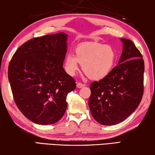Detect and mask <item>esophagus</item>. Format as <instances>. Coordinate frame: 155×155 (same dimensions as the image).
Wrapping results in <instances>:
<instances>
[{
    "label": "esophagus",
    "instance_id": "esophagus-1",
    "mask_svg": "<svg viewBox=\"0 0 155 155\" xmlns=\"http://www.w3.org/2000/svg\"><path fill=\"white\" fill-rule=\"evenodd\" d=\"M85 84H83V83H80V82H78V83H77V87H78V88H82V87H85Z\"/></svg>",
    "mask_w": 155,
    "mask_h": 155
}]
</instances>
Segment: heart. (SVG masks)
Segmentation results:
<instances>
[{
  "instance_id": "b5f03b06",
  "label": "heart",
  "mask_w": 155,
  "mask_h": 155,
  "mask_svg": "<svg viewBox=\"0 0 155 155\" xmlns=\"http://www.w3.org/2000/svg\"><path fill=\"white\" fill-rule=\"evenodd\" d=\"M116 54L114 49L109 45L92 42L83 44L75 49V55L68 54L65 58V71L74 75L79 64L83 70L92 80H101L106 77L114 66Z\"/></svg>"
}]
</instances>
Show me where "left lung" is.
I'll return each mask as SVG.
<instances>
[{"label":"left lung","instance_id":"1","mask_svg":"<svg viewBox=\"0 0 155 155\" xmlns=\"http://www.w3.org/2000/svg\"><path fill=\"white\" fill-rule=\"evenodd\" d=\"M118 64L106 77L90 84L89 107L94 119L103 125L124 121L135 111L143 94L144 62L134 43L122 38Z\"/></svg>","mask_w":155,"mask_h":155}]
</instances>
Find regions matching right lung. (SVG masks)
I'll return each mask as SVG.
<instances>
[{
  "label": "right lung",
  "mask_w": 155,
  "mask_h": 155,
  "mask_svg": "<svg viewBox=\"0 0 155 155\" xmlns=\"http://www.w3.org/2000/svg\"><path fill=\"white\" fill-rule=\"evenodd\" d=\"M68 35L59 33L35 38L17 49L8 67L15 104L31 122L54 124L64 116L68 93L77 84L63 64Z\"/></svg>",
  "instance_id": "1"
}]
</instances>
